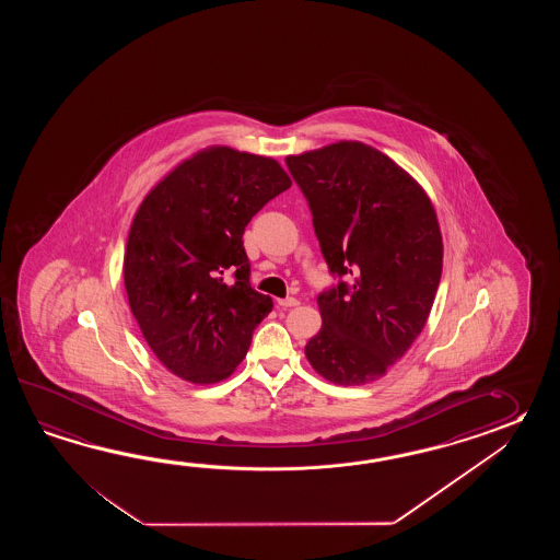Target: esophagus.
<instances>
[{"label":"esophagus","instance_id":"34e87169","mask_svg":"<svg viewBox=\"0 0 560 560\" xmlns=\"http://www.w3.org/2000/svg\"><path fill=\"white\" fill-rule=\"evenodd\" d=\"M300 302H298L296 298H282V300H278V306H282V308H292V306H298Z\"/></svg>","mask_w":560,"mask_h":560}]
</instances>
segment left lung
<instances>
[{
    "instance_id": "obj_1",
    "label": "left lung",
    "mask_w": 560,
    "mask_h": 560,
    "mask_svg": "<svg viewBox=\"0 0 560 560\" xmlns=\"http://www.w3.org/2000/svg\"><path fill=\"white\" fill-rule=\"evenodd\" d=\"M330 272L322 328L304 348L334 384L382 378L422 332L442 275V234L429 194L369 143L340 140L288 155Z\"/></svg>"
}]
</instances>
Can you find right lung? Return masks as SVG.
Here are the masks:
<instances>
[{
    "label": "right lung",
    "instance_id": "1",
    "mask_svg": "<svg viewBox=\"0 0 560 560\" xmlns=\"http://www.w3.org/2000/svg\"><path fill=\"white\" fill-rule=\"evenodd\" d=\"M290 186L275 158L210 145L179 162L140 203L124 285L145 342L182 381H226L272 312V298L250 285L242 234Z\"/></svg>",
    "mask_w": 560,
    "mask_h": 560
}]
</instances>
